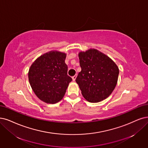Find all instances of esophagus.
Wrapping results in <instances>:
<instances>
[{"mask_svg": "<svg viewBox=\"0 0 148 148\" xmlns=\"http://www.w3.org/2000/svg\"><path fill=\"white\" fill-rule=\"evenodd\" d=\"M76 77H77V74H75V75L73 76V77H72L73 80V81H75V79H76Z\"/></svg>", "mask_w": 148, "mask_h": 148, "instance_id": "34e87169", "label": "esophagus"}]
</instances>
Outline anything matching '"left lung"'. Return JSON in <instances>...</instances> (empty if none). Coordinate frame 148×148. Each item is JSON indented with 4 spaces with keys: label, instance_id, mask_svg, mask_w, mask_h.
I'll use <instances>...</instances> for the list:
<instances>
[{
    "label": "left lung",
    "instance_id": "8db88e82",
    "mask_svg": "<svg viewBox=\"0 0 148 148\" xmlns=\"http://www.w3.org/2000/svg\"><path fill=\"white\" fill-rule=\"evenodd\" d=\"M81 71L75 82L90 102H99L111 95L116 85L119 69L113 60L96 49L79 53Z\"/></svg>",
    "mask_w": 148,
    "mask_h": 148
}]
</instances>
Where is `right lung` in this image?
Listing matches in <instances>:
<instances>
[{
	"label": "right lung",
	"mask_w": 148,
	"mask_h": 148,
	"mask_svg": "<svg viewBox=\"0 0 148 148\" xmlns=\"http://www.w3.org/2000/svg\"><path fill=\"white\" fill-rule=\"evenodd\" d=\"M66 54L51 51L32 63L28 77L32 88L39 99L47 103L61 100L72 79L68 75Z\"/></svg>",
	"instance_id": "right-lung-1"
}]
</instances>
